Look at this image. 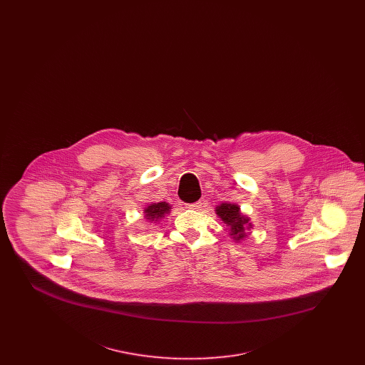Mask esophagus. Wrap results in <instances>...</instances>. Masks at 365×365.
I'll return each instance as SVG.
<instances>
[{
  "mask_svg": "<svg viewBox=\"0 0 365 365\" xmlns=\"http://www.w3.org/2000/svg\"><path fill=\"white\" fill-rule=\"evenodd\" d=\"M201 205H202V202H201V201H197V202H192V204H187V208L197 210V209L201 208Z\"/></svg>",
  "mask_w": 365,
  "mask_h": 365,
  "instance_id": "esophagus-1",
  "label": "esophagus"
}]
</instances>
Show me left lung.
<instances>
[{
	"instance_id": "1",
	"label": "left lung",
	"mask_w": 365,
	"mask_h": 365,
	"mask_svg": "<svg viewBox=\"0 0 365 365\" xmlns=\"http://www.w3.org/2000/svg\"><path fill=\"white\" fill-rule=\"evenodd\" d=\"M216 215L223 220V223L230 228V235H232L234 241H242L247 237L246 231L252 228L249 217L241 213V209L237 204L223 202L216 207Z\"/></svg>"
}]
</instances>
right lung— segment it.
<instances>
[{"label": "right lung", "instance_id": "1", "mask_svg": "<svg viewBox=\"0 0 365 365\" xmlns=\"http://www.w3.org/2000/svg\"><path fill=\"white\" fill-rule=\"evenodd\" d=\"M171 205L168 202H155V204H150L149 207H146L143 213H145V219L149 220L150 223L152 222H158L160 219H163L167 213H170L171 210Z\"/></svg>", "mask_w": 365, "mask_h": 365}]
</instances>
